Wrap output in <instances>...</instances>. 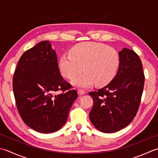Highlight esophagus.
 Returning a JSON list of instances; mask_svg holds the SVG:
<instances>
[{
	"label": "esophagus",
	"instance_id": "obj_1",
	"mask_svg": "<svg viewBox=\"0 0 158 158\" xmlns=\"http://www.w3.org/2000/svg\"><path fill=\"white\" fill-rule=\"evenodd\" d=\"M78 93L79 95H84V94H85V90H82V89H78Z\"/></svg>",
	"mask_w": 158,
	"mask_h": 158
}]
</instances>
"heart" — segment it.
I'll return each mask as SVG.
<instances>
[{"label":"heart","instance_id":"heart-1","mask_svg":"<svg viewBox=\"0 0 158 158\" xmlns=\"http://www.w3.org/2000/svg\"><path fill=\"white\" fill-rule=\"evenodd\" d=\"M119 65V56L117 50L105 44L83 42L69 50V55L60 58V72L66 78H75L82 71L85 73L72 82L79 87H89L95 83L104 86L110 82Z\"/></svg>","mask_w":158,"mask_h":158}]
</instances>
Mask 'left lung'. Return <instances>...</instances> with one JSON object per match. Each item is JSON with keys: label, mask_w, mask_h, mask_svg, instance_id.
I'll return each instance as SVG.
<instances>
[{"label": "left lung", "mask_w": 158, "mask_h": 158, "mask_svg": "<svg viewBox=\"0 0 158 158\" xmlns=\"http://www.w3.org/2000/svg\"><path fill=\"white\" fill-rule=\"evenodd\" d=\"M118 56L114 78L104 87L89 93L93 99L90 121L104 133L119 131L132 121L143 91L144 75L139 56L127 48H123Z\"/></svg>", "instance_id": "obj_1"}]
</instances>
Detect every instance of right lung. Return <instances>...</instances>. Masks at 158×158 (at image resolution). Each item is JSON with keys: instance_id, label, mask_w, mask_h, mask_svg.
I'll use <instances>...</instances> for the list:
<instances>
[{"instance_id": "obj_1", "label": "right lung", "mask_w": 158, "mask_h": 158, "mask_svg": "<svg viewBox=\"0 0 158 158\" xmlns=\"http://www.w3.org/2000/svg\"><path fill=\"white\" fill-rule=\"evenodd\" d=\"M63 93L57 95L56 92ZM13 91L22 119L40 133H52L67 121L78 93L60 76L57 56L49 41L22 54L13 78Z\"/></svg>"}]
</instances>
